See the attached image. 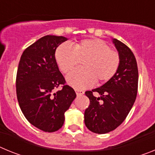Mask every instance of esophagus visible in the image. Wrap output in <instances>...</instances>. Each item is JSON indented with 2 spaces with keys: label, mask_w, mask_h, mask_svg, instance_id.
Listing matches in <instances>:
<instances>
[{
  "label": "esophagus",
  "mask_w": 155,
  "mask_h": 155,
  "mask_svg": "<svg viewBox=\"0 0 155 155\" xmlns=\"http://www.w3.org/2000/svg\"><path fill=\"white\" fill-rule=\"evenodd\" d=\"M75 92L78 95H81V94H84V91H82V90H79V89H75Z\"/></svg>",
  "instance_id": "obj_1"
}]
</instances>
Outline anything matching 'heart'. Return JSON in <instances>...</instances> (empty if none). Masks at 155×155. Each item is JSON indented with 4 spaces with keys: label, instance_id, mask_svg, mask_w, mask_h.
Returning a JSON list of instances; mask_svg holds the SVG:
<instances>
[{
    "label": "heart",
    "instance_id": "b5f03b06",
    "mask_svg": "<svg viewBox=\"0 0 155 155\" xmlns=\"http://www.w3.org/2000/svg\"><path fill=\"white\" fill-rule=\"evenodd\" d=\"M55 59L59 68L68 73L82 61V68L75 69L67 76V82L71 87L82 89L95 81L103 84L109 81L117 72L120 57L117 51L99 39H83L74 44H61L55 52Z\"/></svg>",
    "mask_w": 155,
    "mask_h": 155
}]
</instances>
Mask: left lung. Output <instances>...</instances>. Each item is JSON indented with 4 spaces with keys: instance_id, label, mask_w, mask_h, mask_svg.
<instances>
[{
    "instance_id": "8db88e82",
    "label": "left lung",
    "mask_w": 155,
    "mask_h": 155,
    "mask_svg": "<svg viewBox=\"0 0 155 155\" xmlns=\"http://www.w3.org/2000/svg\"><path fill=\"white\" fill-rule=\"evenodd\" d=\"M120 57L116 74L103 85L85 91L90 105L84 112V124L95 134H106L117 128L127 118L136 100L138 69L130 49L116 39H113ZM98 92L99 97L93 95Z\"/></svg>"
}]
</instances>
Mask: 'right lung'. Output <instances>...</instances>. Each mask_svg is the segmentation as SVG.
I'll list each match as a JSON object with an SVG mask.
<instances>
[{
    "mask_svg": "<svg viewBox=\"0 0 155 155\" xmlns=\"http://www.w3.org/2000/svg\"><path fill=\"white\" fill-rule=\"evenodd\" d=\"M67 40L64 36L42 37L25 50L18 64L16 94L19 106L30 124L45 132L62 127L64 113L76 98L55 59L57 48ZM61 84L62 89L54 93Z\"/></svg>",
    "mask_w": 155,
    "mask_h": 155,
    "instance_id": "right-lung-1",
    "label": "right lung"
}]
</instances>
